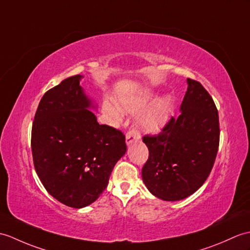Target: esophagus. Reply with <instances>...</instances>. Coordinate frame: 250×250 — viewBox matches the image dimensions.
I'll return each mask as SVG.
<instances>
[{"label": "esophagus", "mask_w": 250, "mask_h": 250, "mask_svg": "<svg viewBox=\"0 0 250 250\" xmlns=\"http://www.w3.org/2000/svg\"><path fill=\"white\" fill-rule=\"evenodd\" d=\"M139 139H141V134H139V132L136 129H131L126 133V136H125L126 145H130L134 142H138Z\"/></svg>", "instance_id": "1"}]
</instances>
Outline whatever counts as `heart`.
<instances>
[{"mask_svg":"<svg viewBox=\"0 0 250 250\" xmlns=\"http://www.w3.org/2000/svg\"><path fill=\"white\" fill-rule=\"evenodd\" d=\"M152 94L150 91H144L136 96L120 97L118 99V106L112 101L105 100L103 104L104 112L109 117L119 118L121 111L127 113H139L138 124L144 130L153 132L159 130L165 124L171 109V98L163 96L155 99L151 103Z\"/></svg>","mask_w":250,"mask_h":250,"instance_id":"1","label":"heart"}]
</instances>
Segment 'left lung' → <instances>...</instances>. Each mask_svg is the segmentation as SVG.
Instances as JSON below:
<instances>
[{
    "label": "left lung",
    "mask_w": 250,
    "mask_h": 250,
    "mask_svg": "<svg viewBox=\"0 0 250 250\" xmlns=\"http://www.w3.org/2000/svg\"><path fill=\"white\" fill-rule=\"evenodd\" d=\"M188 85L179 117H171L158 135L143 137L149 150L143 181L165 201L187 198L205 183L219 146L215 103L199 82L188 79Z\"/></svg>",
    "instance_id": "1"
}]
</instances>
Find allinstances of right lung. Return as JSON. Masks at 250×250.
<instances>
[{"mask_svg": "<svg viewBox=\"0 0 250 250\" xmlns=\"http://www.w3.org/2000/svg\"><path fill=\"white\" fill-rule=\"evenodd\" d=\"M73 75L43 95L32 127L35 170L48 193L68 207L96 201L115 164L126 151L124 133L99 125L80 81Z\"/></svg>", "mask_w": 250, "mask_h": 250, "instance_id": "1", "label": "right lung"}]
</instances>
